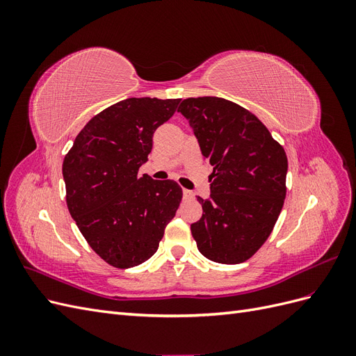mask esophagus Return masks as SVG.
<instances>
[{
	"label": "esophagus",
	"instance_id": "esophagus-1",
	"mask_svg": "<svg viewBox=\"0 0 356 356\" xmlns=\"http://www.w3.org/2000/svg\"><path fill=\"white\" fill-rule=\"evenodd\" d=\"M182 196H184V199L190 200V199H195V193L190 191V190H184V191H182Z\"/></svg>",
	"mask_w": 356,
	"mask_h": 356
}]
</instances>
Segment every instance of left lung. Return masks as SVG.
Returning a JSON list of instances; mask_svg holds the SVG:
<instances>
[{
  "label": "left lung",
  "mask_w": 356,
  "mask_h": 356,
  "mask_svg": "<svg viewBox=\"0 0 356 356\" xmlns=\"http://www.w3.org/2000/svg\"><path fill=\"white\" fill-rule=\"evenodd\" d=\"M178 111L213 166L211 197H197L203 213L190 227L197 250L215 263H243L267 241L282 211L285 149L252 113L224 98H188Z\"/></svg>",
  "instance_id": "8db88e82"
}]
</instances>
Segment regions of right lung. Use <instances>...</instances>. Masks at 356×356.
<instances>
[{"instance_id":"add662e5","label":"right lung","mask_w":356,"mask_h":356,"mask_svg":"<svg viewBox=\"0 0 356 356\" xmlns=\"http://www.w3.org/2000/svg\"><path fill=\"white\" fill-rule=\"evenodd\" d=\"M181 99L129 98L90 118L63 159L67 207L104 261L129 268L154 255L182 190L138 170L148 160L153 134Z\"/></svg>"}]
</instances>
